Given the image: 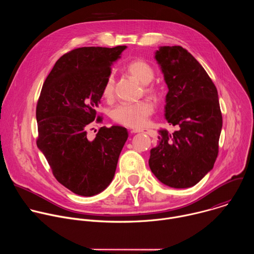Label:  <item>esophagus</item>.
I'll return each instance as SVG.
<instances>
[{"label":"esophagus","mask_w":254,"mask_h":254,"mask_svg":"<svg viewBox=\"0 0 254 254\" xmlns=\"http://www.w3.org/2000/svg\"><path fill=\"white\" fill-rule=\"evenodd\" d=\"M130 132H133V133H135V132H144V133H148V134L151 135V136H154V134H155V131H154L153 129H146V128L132 129Z\"/></svg>","instance_id":"34e87169"}]
</instances>
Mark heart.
Masks as SVG:
<instances>
[{"mask_svg": "<svg viewBox=\"0 0 254 254\" xmlns=\"http://www.w3.org/2000/svg\"><path fill=\"white\" fill-rule=\"evenodd\" d=\"M125 70L129 75L138 80L142 85L143 93L151 98H156L159 93V87L152 83L155 71L152 65L143 59H133L129 61ZM115 92V78L113 75H108L102 86V97L106 100H111ZM154 113V106L147 100H140L134 103H121L117 105L111 113L113 121L119 125L127 127L137 128L146 125L150 117Z\"/></svg>", "mask_w": 254, "mask_h": 254, "instance_id": "b5f03b06", "label": "heart"}]
</instances>
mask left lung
<instances>
[{
  "instance_id": "obj_1",
  "label": "left lung",
  "mask_w": 254,
  "mask_h": 254,
  "mask_svg": "<svg viewBox=\"0 0 254 254\" xmlns=\"http://www.w3.org/2000/svg\"><path fill=\"white\" fill-rule=\"evenodd\" d=\"M156 59L169 88L165 117L177 130L159 131L149 165L163 184L189 188L212 170L218 156L222 128L218 92L202 65L182 46H163Z\"/></svg>"
}]
</instances>
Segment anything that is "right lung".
<instances>
[{
	"label": "right lung",
	"mask_w": 254,
	"mask_h": 254,
	"mask_svg": "<svg viewBox=\"0 0 254 254\" xmlns=\"http://www.w3.org/2000/svg\"><path fill=\"white\" fill-rule=\"evenodd\" d=\"M126 48L81 47L65 53L36 106L37 147L58 182L80 196L96 195L111 184L128 136L119 126L101 127L93 139L87 136L91 124L102 123L95 108L112 65Z\"/></svg>",
	"instance_id": "obj_1"
}]
</instances>
